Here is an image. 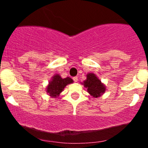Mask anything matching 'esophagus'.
<instances>
[{
  "label": "esophagus",
  "mask_w": 148,
  "mask_h": 148,
  "mask_svg": "<svg viewBox=\"0 0 148 148\" xmlns=\"http://www.w3.org/2000/svg\"><path fill=\"white\" fill-rule=\"evenodd\" d=\"M73 80H74V82H77V81H78V77H77V76H74V77H73Z\"/></svg>",
  "instance_id": "34e87169"
}]
</instances>
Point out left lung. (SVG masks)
I'll list each match as a JSON object with an SVG mask.
<instances>
[{"label": "left lung", "instance_id": "8db88e82", "mask_svg": "<svg viewBox=\"0 0 148 148\" xmlns=\"http://www.w3.org/2000/svg\"><path fill=\"white\" fill-rule=\"evenodd\" d=\"M84 85L87 88L88 93L93 97H98L106 90V88L101 84V81L92 73L88 74L87 79L84 81Z\"/></svg>", "mask_w": 148, "mask_h": 148}]
</instances>
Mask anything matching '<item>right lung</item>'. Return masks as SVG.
<instances>
[{
  "label": "right lung",
  "mask_w": 148,
  "mask_h": 148,
  "mask_svg": "<svg viewBox=\"0 0 148 148\" xmlns=\"http://www.w3.org/2000/svg\"><path fill=\"white\" fill-rule=\"evenodd\" d=\"M73 83V80L69 77L62 79L59 74L53 76L52 80L49 82L47 88V92L52 97H57L64 90L67 85Z\"/></svg>",
  "instance_id": "obj_1"
}]
</instances>
